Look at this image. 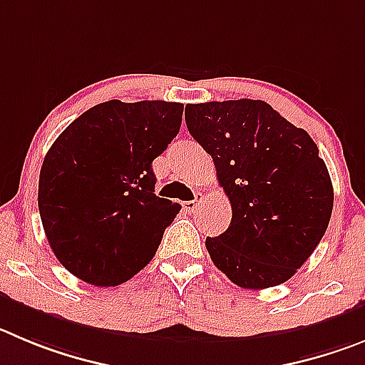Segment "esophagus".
<instances>
[{"mask_svg": "<svg viewBox=\"0 0 365 365\" xmlns=\"http://www.w3.org/2000/svg\"><path fill=\"white\" fill-rule=\"evenodd\" d=\"M203 202V194L198 192L196 194V200H192V202H183V209L187 210V212H194V210H198L200 205H202Z\"/></svg>", "mask_w": 365, "mask_h": 365, "instance_id": "34e87169", "label": "esophagus"}]
</instances>
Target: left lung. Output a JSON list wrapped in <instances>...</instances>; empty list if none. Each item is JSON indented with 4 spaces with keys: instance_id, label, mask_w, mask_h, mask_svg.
<instances>
[{
    "instance_id": "1",
    "label": "left lung",
    "mask_w": 365,
    "mask_h": 365,
    "mask_svg": "<svg viewBox=\"0 0 365 365\" xmlns=\"http://www.w3.org/2000/svg\"><path fill=\"white\" fill-rule=\"evenodd\" d=\"M185 122L232 205L229 229L205 240L212 263L247 290L288 281L333 210L331 178L312 136L252 98L189 104Z\"/></svg>"
}]
</instances>
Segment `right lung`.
Wrapping results in <instances>:
<instances>
[{"mask_svg":"<svg viewBox=\"0 0 365 365\" xmlns=\"http://www.w3.org/2000/svg\"><path fill=\"white\" fill-rule=\"evenodd\" d=\"M182 113L180 102H102L48 149L37 194L41 221L75 277L118 286L155 257L182 207L156 196L151 163L178 135Z\"/></svg>","mask_w":365,"mask_h":365,"instance_id":"add662e5","label":"right lung"}]
</instances>
